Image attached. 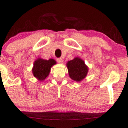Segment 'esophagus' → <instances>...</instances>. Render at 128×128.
<instances>
[{"mask_svg": "<svg viewBox=\"0 0 128 128\" xmlns=\"http://www.w3.org/2000/svg\"><path fill=\"white\" fill-rule=\"evenodd\" d=\"M56 60H57V62H58V63H60V64H62L63 62H64V60H63L62 59L60 58H57Z\"/></svg>", "mask_w": 128, "mask_h": 128, "instance_id": "34e87169", "label": "esophagus"}]
</instances>
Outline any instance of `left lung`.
<instances>
[{
    "instance_id": "1",
    "label": "left lung",
    "mask_w": 128,
    "mask_h": 128,
    "mask_svg": "<svg viewBox=\"0 0 128 128\" xmlns=\"http://www.w3.org/2000/svg\"><path fill=\"white\" fill-rule=\"evenodd\" d=\"M66 65L70 77L76 81H81L84 79L88 72V68L84 60L79 58L68 61Z\"/></svg>"
}]
</instances>
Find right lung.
<instances>
[{"mask_svg":"<svg viewBox=\"0 0 128 128\" xmlns=\"http://www.w3.org/2000/svg\"><path fill=\"white\" fill-rule=\"evenodd\" d=\"M56 64V61L50 59L49 60L38 59L34 61L32 68L33 74L38 80L42 81L48 76L51 68Z\"/></svg>","mask_w":128,"mask_h":128,"instance_id":"1","label":"right lung"}]
</instances>
